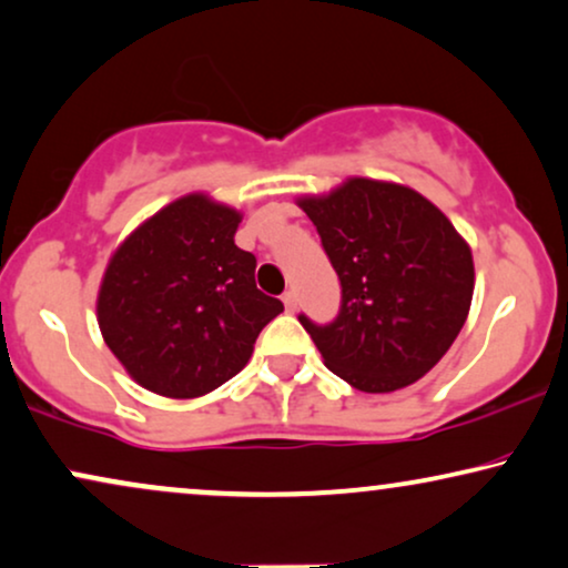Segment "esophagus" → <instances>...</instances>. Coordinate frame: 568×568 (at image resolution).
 I'll return each instance as SVG.
<instances>
[{
  "label": "esophagus",
  "mask_w": 568,
  "mask_h": 568,
  "mask_svg": "<svg viewBox=\"0 0 568 568\" xmlns=\"http://www.w3.org/2000/svg\"><path fill=\"white\" fill-rule=\"evenodd\" d=\"M282 302H284L286 313H294V311H297V294H294L292 290H290V292H284V297H282Z\"/></svg>",
  "instance_id": "1"
}]
</instances>
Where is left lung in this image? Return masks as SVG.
Masks as SVG:
<instances>
[{
	"mask_svg": "<svg viewBox=\"0 0 568 568\" xmlns=\"http://www.w3.org/2000/svg\"><path fill=\"white\" fill-rule=\"evenodd\" d=\"M297 205L342 282L334 323L300 315L323 363L365 394L412 386L467 321L475 292L467 240L428 197L386 180L349 176Z\"/></svg>",
	"mask_w": 568,
	"mask_h": 568,
	"instance_id": "left-lung-1",
	"label": "left lung"
}]
</instances>
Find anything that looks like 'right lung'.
<instances>
[{
	"mask_svg": "<svg viewBox=\"0 0 568 568\" xmlns=\"http://www.w3.org/2000/svg\"><path fill=\"white\" fill-rule=\"evenodd\" d=\"M242 213L190 193L145 219L109 257L95 300L106 347L130 378L197 399L234 378L284 311L255 286V255L234 245Z\"/></svg>",
	"mask_w": 568,
	"mask_h": 568,
	"instance_id": "obj_1",
	"label": "right lung"
}]
</instances>
